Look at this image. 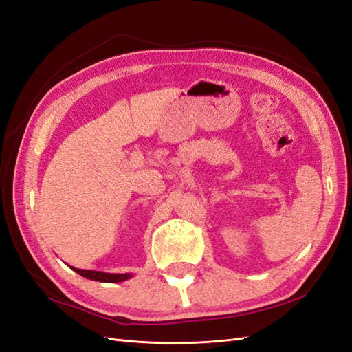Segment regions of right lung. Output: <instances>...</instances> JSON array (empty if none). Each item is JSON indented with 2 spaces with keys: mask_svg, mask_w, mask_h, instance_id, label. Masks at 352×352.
Wrapping results in <instances>:
<instances>
[{
  "mask_svg": "<svg viewBox=\"0 0 352 352\" xmlns=\"http://www.w3.org/2000/svg\"><path fill=\"white\" fill-rule=\"evenodd\" d=\"M70 269L83 276V278L91 279V280L105 282V283H117V282H123L132 278V273H104V272H95V270H82V269L72 267V265Z\"/></svg>",
  "mask_w": 352,
  "mask_h": 352,
  "instance_id": "1",
  "label": "right lung"
}]
</instances>
